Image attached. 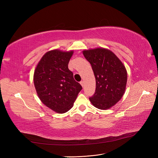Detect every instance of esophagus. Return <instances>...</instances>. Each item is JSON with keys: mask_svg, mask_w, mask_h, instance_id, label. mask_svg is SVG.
Here are the masks:
<instances>
[{"mask_svg": "<svg viewBox=\"0 0 158 158\" xmlns=\"http://www.w3.org/2000/svg\"><path fill=\"white\" fill-rule=\"evenodd\" d=\"M80 83L81 85H82V87H84V81H81V82H80Z\"/></svg>", "mask_w": 158, "mask_h": 158, "instance_id": "obj_1", "label": "esophagus"}]
</instances>
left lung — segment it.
I'll return each instance as SVG.
<instances>
[{
  "label": "left lung",
  "instance_id": "obj_1",
  "mask_svg": "<svg viewBox=\"0 0 158 158\" xmlns=\"http://www.w3.org/2000/svg\"><path fill=\"white\" fill-rule=\"evenodd\" d=\"M92 66L95 78V91L89 101L100 109L115 105L125 93L127 70L122 62L111 51L97 48L83 51Z\"/></svg>",
  "mask_w": 158,
  "mask_h": 158
}]
</instances>
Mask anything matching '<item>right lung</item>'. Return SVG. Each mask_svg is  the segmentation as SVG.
Here are the masks:
<instances>
[{
  "instance_id": "right-lung-1",
  "label": "right lung",
  "mask_w": 158,
  "mask_h": 158,
  "mask_svg": "<svg viewBox=\"0 0 158 158\" xmlns=\"http://www.w3.org/2000/svg\"><path fill=\"white\" fill-rule=\"evenodd\" d=\"M73 51L52 50L45 53L34 72L33 82L43 103L59 113L73 106L82 85L76 82L68 64Z\"/></svg>"
}]
</instances>
